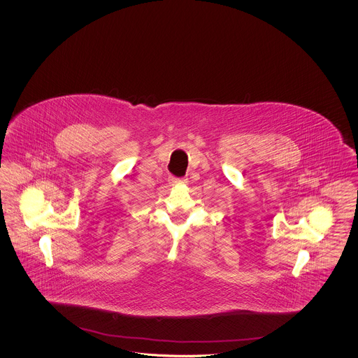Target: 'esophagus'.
Here are the masks:
<instances>
[{
  "instance_id": "obj_1",
  "label": "esophagus",
  "mask_w": 358,
  "mask_h": 358,
  "mask_svg": "<svg viewBox=\"0 0 358 358\" xmlns=\"http://www.w3.org/2000/svg\"><path fill=\"white\" fill-rule=\"evenodd\" d=\"M171 182L174 185V184H187V178H176V177H171Z\"/></svg>"
}]
</instances>
